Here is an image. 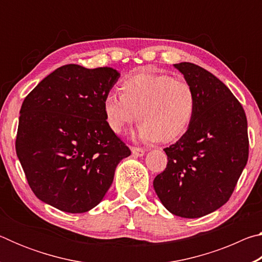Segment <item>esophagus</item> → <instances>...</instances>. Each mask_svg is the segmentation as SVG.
<instances>
[{
    "label": "esophagus",
    "instance_id": "obj_1",
    "mask_svg": "<svg viewBox=\"0 0 262 262\" xmlns=\"http://www.w3.org/2000/svg\"><path fill=\"white\" fill-rule=\"evenodd\" d=\"M132 154L134 155L135 157H142V156H144L145 151H144L143 149H141V148H135V147H133V148H132Z\"/></svg>",
    "mask_w": 262,
    "mask_h": 262
}]
</instances>
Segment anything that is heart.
Masks as SVG:
<instances>
[{
	"mask_svg": "<svg viewBox=\"0 0 262 262\" xmlns=\"http://www.w3.org/2000/svg\"><path fill=\"white\" fill-rule=\"evenodd\" d=\"M121 91L122 95L108 92L103 101L106 123L114 134H122L139 117L142 121L135 135L141 142H171L183 135L193 120L195 94L183 78L140 73L125 79Z\"/></svg>",
	"mask_w": 262,
	"mask_h": 262,
	"instance_id": "b5f03b06",
	"label": "heart"
}]
</instances>
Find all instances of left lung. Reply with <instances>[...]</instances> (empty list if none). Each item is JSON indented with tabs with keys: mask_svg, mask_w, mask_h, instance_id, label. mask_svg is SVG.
Here are the masks:
<instances>
[{
	"mask_svg": "<svg viewBox=\"0 0 262 262\" xmlns=\"http://www.w3.org/2000/svg\"><path fill=\"white\" fill-rule=\"evenodd\" d=\"M173 66L192 85L196 105L185 134L164 149L167 165L154 188L171 214L198 219L231 196L248 159L247 120L236 97L211 73L190 62Z\"/></svg>",
	"mask_w": 262,
	"mask_h": 262,
	"instance_id": "obj_1",
	"label": "left lung"
}]
</instances>
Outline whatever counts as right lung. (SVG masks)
Wrapping results in <instances>:
<instances>
[{
	"instance_id": "1",
	"label": "right lung",
	"mask_w": 262,
	"mask_h": 262,
	"mask_svg": "<svg viewBox=\"0 0 262 262\" xmlns=\"http://www.w3.org/2000/svg\"><path fill=\"white\" fill-rule=\"evenodd\" d=\"M119 77L110 67L66 64L26 96L16 152L39 200L81 214L104 199L118 164L130 155L110 129L103 110Z\"/></svg>"
}]
</instances>
